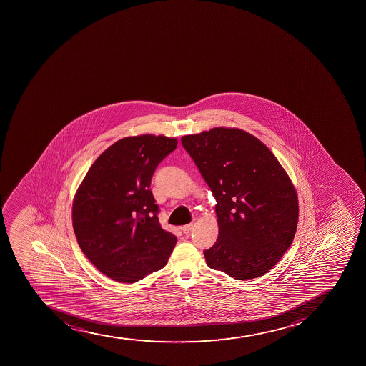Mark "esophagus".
I'll list each match as a JSON object with an SVG mask.
<instances>
[{
    "label": "esophagus",
    "instance_id": "esophagus-1",
    "mask_svg": "<svg viewBox=\"0 0 366 366\" xmlns=\"http://www.w3.org/2000/svg\"><path fill=\"white\" fill-rule=\"evenodd\" d=\"M193 227H194V225H193V223H189V224L184 225V227L181 228V230H182V232H184V234H186V235H189V234H191V232H192Z\"/></svg>",
    "mask_w": 366,
    "mask_h": 366
}]
</instances>
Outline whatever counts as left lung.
<instances>
[{
	"label": "left lung",
	"mask_w": 366,
	"mask_h": 366,
	"mask_svg": "<svg viewBox=\"0 0 366 366\" xmlns=\"http://www.w3.org/2000/svg\"><path fill=\"white\" fill-rule=\"evenodd\" d=\"M214 194L217 241L209 267L237 280L267 273L289 249L298 223L292 182L271 150L239 129L214 127L181 138Z\"/></svg>",
	"instance_id": "1"
}]
</instances>
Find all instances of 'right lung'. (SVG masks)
<instances>
[{
  "mask_svg": "<svg viewBox=\"0 0 366 366\" xmlns=\"http://www.w3.org/2000/svg\"><path fill=\"white\" fill-rule=\"evenodd\" d=\"M175 138L142 134L116 142L88 170L73 204L77 243L109 278L136 282L164 267L177 237L159 225L150 184Z\"/></svg>",
  "mask_w": 366,
  "mask_h": 366,
  "instance_id": "add662e5",
  "label": "right lung"
}]
</instances>
